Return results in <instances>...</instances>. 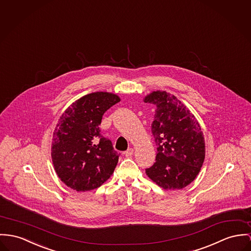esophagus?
<instances>
[{"label": "esophagus", "instance_id": "1", "mask_svg": "<svg viewBox=\"0 0 251 251\" xmlns=\"http://www.w3.org/2000/svg\"><path fill=\"white\" fill-rule=\"evenodd\" d=\"M133 154H134V149L133 148H129L126 152H124V154L126 156H131V155H133Z\"/></svg>", "mask_w": 251, "mask_h": 251}]
</instances>
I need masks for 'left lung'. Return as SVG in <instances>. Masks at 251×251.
<instances>
[{
    "label": "left lung",
    "instance_id": "1",
    "mask_svg": "<svg viewBox=\"0 0 251 251\" xmlns=\"http://www.w3.org/2000/svg\"><path fill=\"white\" fill-rule=\"evenodd\" d=\"M144 102L156 108L152 123L156 156L146 175L165 190L182 189L196 178L204 161L201 125L180 100L165 91L151 93Z\"/></svg>",
    "mask_w": 251,
    "mask_h": 251
}]
</instances>
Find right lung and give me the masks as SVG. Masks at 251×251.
Instances as JSON below:
<instances>
[{"label": "right lung", "mask_w": 251, "mask_h": 251, "mask_svg": "<svg viewBox=\"0 0 251 251\" xmlns=\"http://www.w3.org/2000/svg\"><path fill=\"white\" fill-rule=\"evenodd\" d=\"M120 101L116 95L97 92L79 98L55 127L51 158L60 179L78 192L96 189L114 173L118 154L101 135L104 113Z\"/></svg>", "instance_id": "obj_1"}]
</instances>
